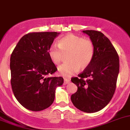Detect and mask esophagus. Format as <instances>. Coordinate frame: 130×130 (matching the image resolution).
<instances>
[{
	"mask_svg": "<svg viewBox=\"0 0 130 130\" xmlns=\"http://www.w3.org/2000/svg\"><path fill=\"white\" fill-rule=\"evenodd\" d=\"M70 82V79H67V78H64V84L66 85L67 83H69Z\"/></svg>",
	"mask_w": 130,
	"mask_h": 130,
	"instance_id": "esophagus-1",
	"label": "esophagus"
}]
</instances>
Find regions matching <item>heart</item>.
<instances>
[{"instance_id": "b5f03b06", "label": "heart", "mask_w": 130, "mask_h": 130, "mask_svg": "<svg viewBox=\"0 0 130 130\" xmlns=\"http://www.w3.org/2000/svg\"><path fill=\"white\" fill-rule=\"evenodd\" d=\"M51 60L58 65L65 55L67 62L58 68L59 74L69 77L77 72L79 68L84 70L92 61L95 54V45L92 40L75 34H68L59 39L58 45L52 44L48 51Z\"/></svg>"}]
</instances>
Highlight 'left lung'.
Wrapping results in <instances>:
<instances>
[{
  "instance_id": "1",
  "label": "left lung",
  "mask_w": 130,
  "mask_h": 130,
  "mask_svg": "<svg viewBox=\"0 0 130 130\" xmlns=\"http://www.w3.org/2000/svg\"><path fill=\"white\" fill-rule=\"evenodd\" d=\"M83 32L94 42L95 54L89 66L78 77L71 78L77 87V92L71 95V101L81 111L94 113L105 108L114 94L119 58L116 48L104 34L94 30Z\"/></svg>"
}]
</instances>
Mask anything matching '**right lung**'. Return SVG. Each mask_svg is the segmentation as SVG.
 Instances as JSON below:
<instances>
[{"label": "right lung", "instance_id": "right-lung-1", "mask_svg": "<svg viewBox=\"0 0 130 130\" xmlns=\"http://www.w3.org/2000/svg\"><path fill=\"white\" fill-rule=\"evenodd\" d=\"M56 32H30L19 40L10 58L11 84L14 95L25 108L41 111L53 104L62 77H50L57 68L48 56Z\"/></svg>", "mask_w": 130, "mask_h": 130}]
</instances>
